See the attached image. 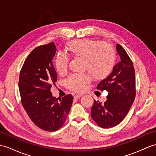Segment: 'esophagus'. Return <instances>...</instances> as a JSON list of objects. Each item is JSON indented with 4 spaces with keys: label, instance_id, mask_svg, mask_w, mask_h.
Returning <instances> with one entry per match:
<instances>
[{
    "label": "esophagus",
    "instance_id": "1",
    "mask_svg": "<svg viewBox=\"0 0 156 156\" xmlns=\"http://www.w3.org/2000/svg\"><path fill=\"white\" fill-rule=\"evenodd\" d=\"M81 97H83L82 94H76V95L74 96L75 98H80Z\"/></svg>",
    "mask_w": 156,
    "mask_h": 156
}]
</instances>
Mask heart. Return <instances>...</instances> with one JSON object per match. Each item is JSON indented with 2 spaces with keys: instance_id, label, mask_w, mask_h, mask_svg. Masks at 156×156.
I'll list each match as a JSON object with an SVG mask.
<instances>
[{
  "instance_id": "1",
  "label": "heart",
  "mask_w": 156,
  "mask_h": 156,
  "mask_svg": "<svg viewBox=\"0 0 156 156\" xmlns=\"http://www.w3.org/2000/svg\"><path fill=\"white\" fill-rule=\"evenodd\" d=\"M68 51L76 58L85 62V69L88 70L92 77L101 81L107 79L111 74L116 63V54L111 46L103 41L80 40H74L67 45ZM69 59L63 53H59L55 59V69L59 73L66 71ZM90 81L87 74L72 75L66 81L69 89L82 92L86 85Z\"/></svg>"
}]
</instances>
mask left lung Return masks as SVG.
Instances as JSON below:
<instances>
[{
	"label": "left lung",
	"mask_w": 156,
	"mask_h": 156,
	"mask_svg": "<svg viewBox=\"0 0 156 156\" xmlns=\"http://www.w3.org/2000/svg\"><path fill=\"white\" fill-rule=\"evenodd\" d=\"M116 51L120 62L111 74L98 83V90L108 92L104 104L94 100L91 117L98 126L109 128L119 124L130 110L136 97L135 71L133 63L124 49L119 44Z\"/></svg>",
	"instance_id": "1"
}]
</instances>
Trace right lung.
<instances>
[{
	"label": "right lung",
	"instance_id": "obj_1",
	"mask_svg": "<svg viewBox=\"0 0 156 156\" xmlns=\"http://www.w3.org/2000/svg\"><path fill=\"white\" fill-rule=\"evenodd\" d=\"M55 52L54 42L34 49L25 60L18 83L22 104L30 119L49 132L63 126L73 100L71 94L62 98L52 96L51 85L58 80L52 63Z\"/></svg>",
	"mask_w": 156,
	"mask_h": 156
}]
</instances>
